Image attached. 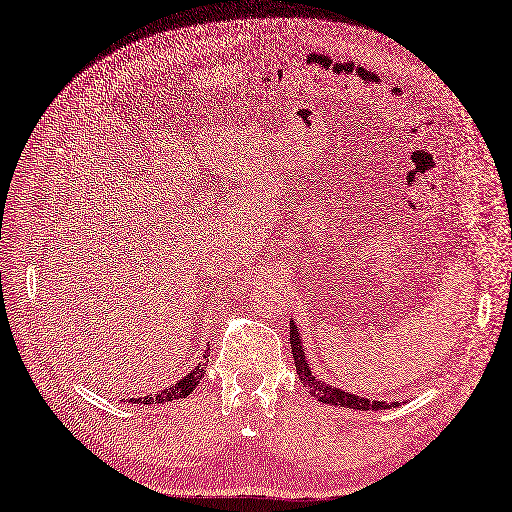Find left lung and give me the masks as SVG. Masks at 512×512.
Instances as JSON below:
<instances>
[{
    "instance_id": "1",
    "label": "left lung",
    "mask_w": 512,
    "mask_h": 512,
    "mask_svg": "<svg viewBox=\"0 0 512 512\" xmlns=\"http://www.w3.org/2000/svg\"><path fill=\"white\" fill-rule=\"evenodd\" d=\"M289 342H291V353L295 359V370H298L300 381L304 383V387L308 389V393L312 398L323 402V404H332V406H344V408H353V410H385V408H395L400 406L398 402H381V400H368L361 398L357 393L338 389L334 385H329L317 374H312L308 357L304 353V340L298 325L291 319L289 321Z\"/></svg>"
}]
</instances>
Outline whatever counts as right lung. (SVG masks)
Returning <instances> with one entry per match:
<instances>
[{
	"label": "right lung",
	"mask_w": 512,
	"mask_h": 512,
	"mask_svg": "<svg viewBox=\"0 0 512 512\" xmlns=\"http://www.w3.org/2000/svg\"><path fill=\"white\" fill-rule=\"evenodd\" d=\"M206 357L208 355H204V361L202 364H197L191 372H187L185 376H180L178 381L174 383V385H168V387H163L161 391H153V393H148V395H144V398H129V402L131 404H166V402H172V400H178V398H187V395L200 385V381L204 378V374H206Z\"/></svg>",
	"instance_id": "add662e5"
}]
</instances>
